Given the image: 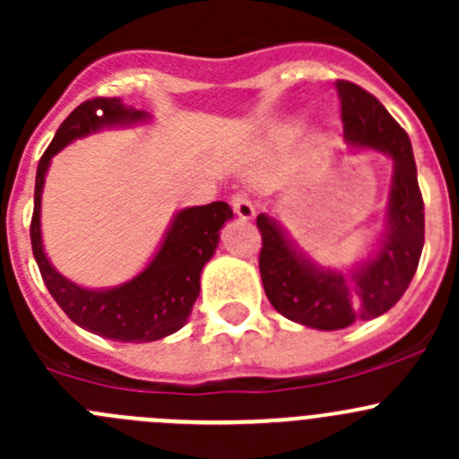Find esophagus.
<instances>
[{"instance_id":"34e87169","label":"esophagus","mask_w":459,"mask_h":459,"mask_svg":"<svg viewBox=\"0 0 459 459\" xmlns=\"http://www.w3.org/2000/svg\"><path fill=\"white\" fill-rule=\"evenodd\" d=\"M230 206H233L235 215L242 217V220H251L255 215V206H253V202L244 193H238V195L230 197Z\"/></svg>"}]
</instances>
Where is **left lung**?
Instances as JSON below:
<instances>
[{
    "label": "left lung",
    "instance_id": "8db88e82",
    "mask_svg": "<svg viewBox=\"0 0 459 459\" xmlns=\"http://www.w3.org/2000/svg\"><path fill=\"white\" fill-rule=\"evenodd\" d=\"M335 88L346 137L384 151L393 160L386 230L379 251L351 275L319 268L293 248L273 217L257 215L259 275L268 302L284 317L319 331L367 322L395 307L418 271L424 247V202L409 135L362 86L337 80Z\"/></svg>",
    "mask_w": 459,
    "mask_h": 459
}]
</instances>
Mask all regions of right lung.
Returning a JSON list of instances; mask_svg holds the SVG:
<instances>
[{"label":"right lung","mask_w":459,"mask_h":459,"mask_svg":"<svg viewBox=\"0 0 459 459\" xmlns=\"http://www.w3.org/2000/svg\"><path fill=\"white\" fill-rule=\"evenodd\" d=\"M143 110L126 108L117 97H92L62 122L53 142L37 164L35 208L30 220L32 255L41 280L77 326L115 342H155L186 324L200 295L202 268L215 253L220 229L233 211L226 202L184 208L175 215L160 251L137 277L108 290H91L73 284L50 266L41 247V188L50 157L66 143L115 124L143 122Z\"/></svg>","instance_id":"add662e5"}]
</instances>
